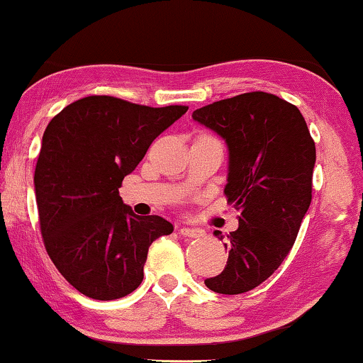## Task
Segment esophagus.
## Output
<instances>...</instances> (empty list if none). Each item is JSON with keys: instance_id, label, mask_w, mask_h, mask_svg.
<instances>
[{"instance_id": "34e87169", "label": "esophagus", "mask_w": 363, "mask_h": 363, "mask_svg": "<svg viewBox=\"0 0 363 363\" xmlns=\"http://www.w3.org/2000/svg\"><path fill=\"white\" fill-rule=\"evenodd\" d=\"M181 235L182 238H191V239H197L205 235V231L200 228H181Z\"/></svg>"}]
</instances>
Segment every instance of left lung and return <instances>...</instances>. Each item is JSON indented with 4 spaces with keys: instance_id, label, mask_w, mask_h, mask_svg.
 I'll return each instance as SVG.
<instances>
[{
    "instance_id": "left-lung-1",
    "label": "left lung",
    "mask_w": 363,
    "mask_h": 363,
    "mask_svg": "<svg viewBox=\"0 0 363 363\" xmlns=\"http://www.w3.org/2000/svg\"><path fill=\"white\" fill-rule=\"evenodd\" d=\"M192 118L226 142L224 194L240 213L224 244L226 267L205 284L218 294H242L268 279L294 245L312 202L315 142L297 106L264 91L215 101Z\"/></svg>"
}]
</instances>
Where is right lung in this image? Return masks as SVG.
Listing matches in <instances>:
<instances>
[{
    "mask_svg": "<svg viewBox=\"0 0 363 363\" xmlns=\"http://www.w3.org/2000/svg\"><path fill=\"white\" fill-rule=\"evenodd\" d=\"M187 109L91 95L45 129L33 176L40 231L57 272L84 296L114 301L135 291L148 247L174 229L161 216L135 215L119 187Z\"/></svg>",
    "mask_w": 363,
    "mask_h": 363,
    "instance_id": "obj_1",
    "label": "right lung"
}]
</instances>
